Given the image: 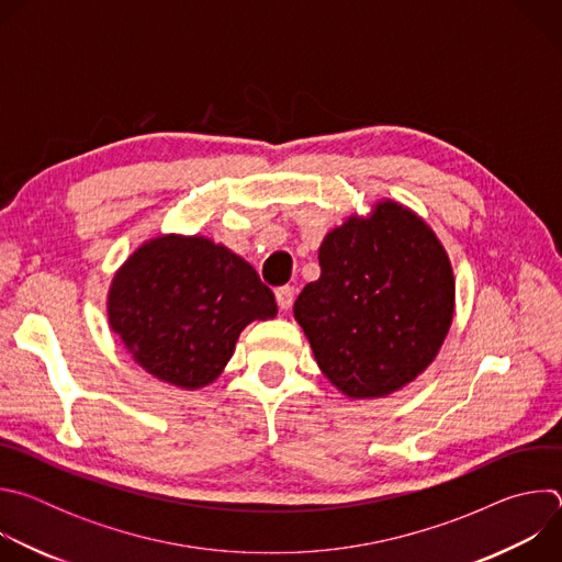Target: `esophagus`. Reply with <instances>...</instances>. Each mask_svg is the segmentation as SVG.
Instances as JSON below:
<instances>
[{
  "label": "esophagus",
  "mask_w": 562,
  "mask_h": 562,
  "mask_svg": "<svg viewBox=\"0 0 562 562\" xmlns=\"http://www.w3.org/2000/svg\"><path fill=\"white\" fill-rule=\"evenodd\" d=\"M276 300H278V306L286 311V308L293 304V300H295V289H293L291 284L278 286V289H276Z\"/></svg>",
  "instance_id": "34e87169"
}]
</instances>
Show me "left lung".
<instances>
[{
	"label": "left lung",
	"instance_id": "1",
	"mask_svg": "<svg viewBox=\"0 0 562 562\" xmlns=\"http://www.w3.org/2000/svg\"><path fill=\"white\" fill-rule=\"evenodd\" d=\"M319 278L295 300L317 367L347 395H386L436 358L453 317V273L431 228L393 202L334 228Z\"/></svg>",
	"mask_w": 562,
	"mask_h": 562
}]
</instances>
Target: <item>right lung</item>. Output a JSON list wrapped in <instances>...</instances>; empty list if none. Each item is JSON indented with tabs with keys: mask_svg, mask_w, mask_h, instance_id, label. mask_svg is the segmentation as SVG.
Returning a JSON list of instances; mask_svg holds the SVG:
<instances>
[{
	"mask_svg": "<svg viewBox=\"0 0 562 562\" xmlns=\"http://www.w3.org/2000/svg\"><path fill=\"white\" fill-rule=\"evenodd\" d=\"M278 313L256 269L204 237L139 247L113 280L109 319L133 358L182 389L213 382L254 319Z\"/></svg>",
	"mask_w": 562,
	"mask_h": 562,
	"instance_id": "right-lung-1",
	"label": "right lung"
}]
</instances>
